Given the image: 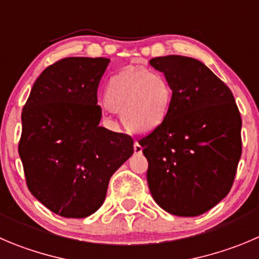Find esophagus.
<instances>
[{
    "instance_id": "34e87169",
    "label": "esophagus",
    "mask_w": 259,
    "mask_h": 259,
    "mask_svg": "<svg viewBox=\"0 0 259 259\" xmlns=\"http://www.w3.org/2000/svg\"><path fill=\"white\" fill-rule=\"evenodd\" d=\"M134 150H135V154H142V146L137 141L135 142Z\"/></svg>"
}]
</instances>
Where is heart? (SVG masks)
Returning <instances> with one entry per match:
<instances>
[{
	"instance_id": "b5f03b06",
	"label": "heart",
	"mask_w": 259,
	"mask_h": 259,
	"mask_svg": "<svg viewBox=\"0 0 259 259\" xmlns=\"http://www.w3.org/2000/svg\"><path fill=\"white\" fill-rule=\"evenodd\" d=\"M173 90L162 73L142 67H127L109 80L105 102L122 113L128 130L149 134L164 123L170 110Z\"/></svg>"
}]
</instances>
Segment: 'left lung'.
Returning a JSON list of instances; mask_svg holds the SVG:
<instances>
[{"mask_svg":"<svg viewBox=\"0 0 259 259\" xmlns=\"http://www.w3.org/2000/svg\"><path fill=\"white\" fill-rule=\"evenodd\" d=\"M150 65L173 90L166 119L139 141L150 192L171 215H202L233 186L242 155L240 113L230 89L201 61L171 54Z\"/></svg>","mask_w":259,"mask_h":259,"instance_id":"obj_1","label":"left lung"}]
</instances>
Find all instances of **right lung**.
Masks as SVG:
<instances>
[{"instance_id":"add662e5","label":"right lung","mask_w":259,"mask_h":259,"mask_svg":"<svg viewBox=\"0 0 259 259\" xmlns=\"http://www.w3.org/2000/svg\"><path fill=\"white\" fill-rule=\"evenodd\" d=\"M109 58L68 57L34 82L21 114L19 155L29 191L52 212L88 218L110 177L134 154V140L100 127L98 86Z\"/></svg>"}]
</instances>
